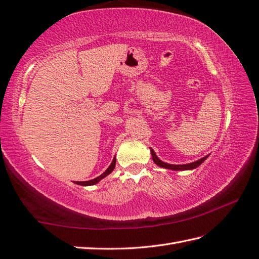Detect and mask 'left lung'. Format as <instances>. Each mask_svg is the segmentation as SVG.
Returning <instances> with one entry per match:
<instances>
[{
    "label": "left lung",
    "instance_id": "left-lung-1",
    "mask_svg": "<svg viewBox=\"0 0 259 259\" xmlns=\"http://www.w3.org/2000/svg\"><path fill=\"white\" fill-rule=\"evenodd\" d=\"M151 151V157H153V160L154 163L159 166V167H163V168H167V169H171V170H191V169H194L196 167H199L203 161L209 157V155L203 157V158H201L196 161H193V163H190V164H184V165H174V164H167L164 163V161H161L157 155L155 154V151L150 148Z\"/></svg>",
    "mask_w": 259,
    "mask_h": 259
}]
</instances>
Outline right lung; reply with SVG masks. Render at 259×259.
<instances>
[{
  "instance_id": "obj_1",
  "label": "right lung",
  "mask_w": 259,
  "mask_h": 259,
  "mask_svg": "<svg viewBox=\"0 0 259 259\" xmlns=\"http://www.w3.org/2000/svg\"><path fill=\"white\" fill-rule=\"evenodd\" d=\"M114 167H115V157H114V158H113L112 163H111V165L108 167V169H106L103 174H101L100 176L95 177V179L91 180V181H85V182H74V183H75V184H78V185H82V186H90V185H95V184H98L101 180H103L104 177L108 176L110 173H112V170L114 169Z\"/></svg>"
}]
</instances>
